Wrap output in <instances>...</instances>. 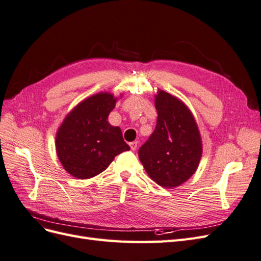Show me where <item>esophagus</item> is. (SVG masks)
Here are the masks:
<instances>
[{
  "label": "esophagus",
  "instance_id": "34e87169",
  "mask_svg": "<svg viewBox=\"0 0 261 261\" xmlns=\"http://www.w3.org/2000/svg\"><path fill=\"white\" fill-rule=\"evenodd\" d=\"M129 146H130L132 150H136L138 147V143L137 141H132V143H129Z\"/></svg>",
  "mask_w": 261,
  "mask_h": 261
}]
</instances>
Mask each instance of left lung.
Masks as SVG:
<instances>
[{
  "label": "left lung",
  "mask_w": 261,
  "mask_h": 261,
  "mask_svg": "<svg viewBox=\"0 0 261 261\" xmlns=\"http://www.w3.org/2000/svg\"><path fill=\"white\" fill-rule=\"evenodd\" d=\"M156 125L138 150L148 175L172 188L191 177L201 158V140L191 111L183 102L160 90L155 96Z\"/></svg>",
  "instance_id": "8db88e82"
}]
</instances>
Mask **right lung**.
Returning <instances> with one entry per match:
<instances>
[{"mask_svg":"<svg viewBox=\"0 0 261 261\" xmlns=\"http://www.w3.org/2000/svg\"><path fill=\"white\" fill-rule=\"evenodd\" d=\"M112 94L101 92L81 102L57 134L58 156L74 177L86 179L103 172L114 158L129 150L120 127L108 122L115 107Z\"/></svg>","mask_w":261,"mask_h":261,"instance_id":"right-lung-1","label":"right lung"}]
</instances>
